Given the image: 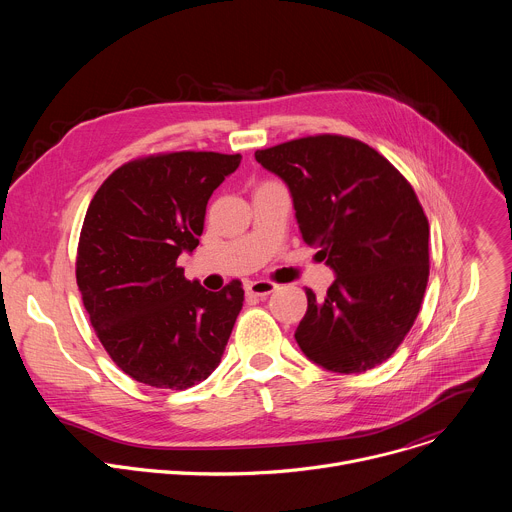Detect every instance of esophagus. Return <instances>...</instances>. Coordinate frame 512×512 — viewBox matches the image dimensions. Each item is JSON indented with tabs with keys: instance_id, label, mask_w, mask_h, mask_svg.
Listing matches in <instances>:
<instances>
[{
	"instance_id": "34e87169",
	"label": "esophagus",
	"mask_w": 512,
	"mask_h": 512,
	"mask_svg": "<svg viewBox=\"0 0 512 512\" xmlns=\"http://www.w3.org/2000/svg\"><path fill=\"white\" fill-rule=\"evenodd\" d=\"M275 289H277V285H275L273 281H267V279L249 281L247 287H245L247 296H251V298H265V296H269L271 291H275Z\"/></svg>"
}]
</instances>
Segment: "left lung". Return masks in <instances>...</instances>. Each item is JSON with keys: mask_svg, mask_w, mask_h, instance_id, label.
Returning <instances> with one entry per match:
<instances>
[{"mask_svg": "<svg viewBox=\"0 0 512 512\" xmlns=\"http://www.w3.org/2000/svg\"><path fill=\"white\" fill-rule=\"evenodd\" d=\"M255 160L285 182L304 243L336 275L324 300L306 289L298 346L332 373L375 369L411 330L429 277V223L411 184L342 135L279 143Z\"/></svg>", "mask_w": 512, "mask_h": 512, "instance_id": "8db88e82", "label": "left lung"}]
</instances>
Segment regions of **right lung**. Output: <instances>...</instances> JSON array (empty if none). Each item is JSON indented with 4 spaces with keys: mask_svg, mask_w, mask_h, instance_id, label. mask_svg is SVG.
I'll return each instance as SVG.
<instances>
[{
    "mask_svg": "<svg viewBox=\"0 0 512 512\" xmlns=\"http://www.w3.org/2000/svg\"><path fill=\"white\" fill-rule=\"evenodd\" d=\"M241 156L176 152L117 168L93 196L77 255L91 324L117 367L156 389H188L221 362L241 281L208 291L176 265L198 247L212 192Z\"/></svg>",
    "mask_w": 512,
    "mask_h": 512,
    "instance_id": "add662e5",
    "label": "right lung"
}]
</instances>
